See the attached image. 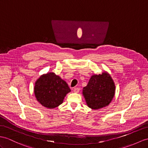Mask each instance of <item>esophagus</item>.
I'll use <instances>...</instances> for the list:
<instances>
[{"instance_id": "34e87169", "label": "esophagus", "mask_w": 148, "mask_h": 148, "mask_svg": "<svg viewBox=\"0 0 148 148\" xmlns=\"http://www.w3.org/2000/svg\"><path fill=\"white\" fill-rule=\"evenodd\" d=\"M79 91H80V88H79L75 87V88H73V92H74L75 93H78Z\"/></svg>"}]
</instances>
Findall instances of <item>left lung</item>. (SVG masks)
Instances as JSON below:
<instances>
[{"mask_svg": "<svg viewBox=\"0 0 148 148\" xmlns=\"http://www.w3.org/2000/svg\"><path fill=\"white\" fill-rule=\"evenodd\" d=\"M115 92L116 86L113 79L105 71L102 74L92 75L87 85L83 88L82 94L88 107L97 110L109 105Z\"/></svg>", "mask_w": 148, "mask_h": 148, "instance_id": "obj_1", "label": "left lung"}]
</instances>
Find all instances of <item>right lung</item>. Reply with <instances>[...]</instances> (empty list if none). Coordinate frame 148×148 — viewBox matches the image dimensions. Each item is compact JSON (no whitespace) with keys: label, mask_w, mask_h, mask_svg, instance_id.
Here are the masks:
<instances>
[{"label":"right lung","mask_w":148,"mask_h":148,"mask_svg":"<svg viewBox=\"0 0 148 148\" xmlns=\"http://www.w3.org/2000/svg\"><path fill=\"white\" fill-rule=\"evenodd\" d=\"M70 92L66 82L53 72L41 75L34 86L36 99L43 107L50 109L61 105Z\"/></svg>","instance_id":"add662e5"}]
</instances>
